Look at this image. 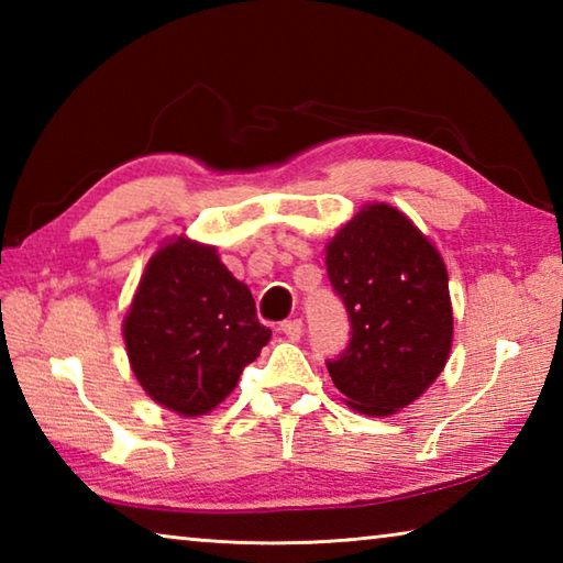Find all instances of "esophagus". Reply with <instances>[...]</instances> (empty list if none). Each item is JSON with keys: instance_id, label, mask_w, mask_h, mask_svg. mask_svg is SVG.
<instances>
[{"instance_id": "obj_1", "label": "esophagus", "mask_w": 563, "mask_h": 563, "mask_svg": "<svg viewBox=\"0 0 563 563\" xmlns=\"http://www.w3.org/2000/svg\"><path fill=\"white\" fill-rule=\"evenodd\" d=\"M280 332H283V335L288 338V340L298 342V340L302 338V320H298V318H295V320H285L283 325H280Z\"/></svg>"}]
</instances>
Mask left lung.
Instances as JSON below:
<instances>
[{
	"label": "left lung",
	"instance_id": "8db88e82",
	"mask_svg": "<svg viewBox=\"0 0 563 563\" xmlns=\"http://www.w3.org/2000/svg\"><path fill=\"white\" fill-rule=\"evenodd\" d=\"M350 318L347 350L328 360L345 402L369 417L412 405L446 365L452 300L444 261L405 213L369 203L325 247Z\"/></svg>",
	"mask_w": 563,
	"mask_h": 563
}]
</instances>
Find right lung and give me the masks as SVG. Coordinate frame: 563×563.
I'll list each match as a JSON object with an SVG mask.
<instances>
[{
    "label": "right lung",
    "mask_w": 563,
    "mask_h": 563,
    "mask_svg": "<svg viewBox=\"0 0 563 563\" xmlns=\"http://www.w3.org/2000/svg\"><path fill=\"white\" fill-rule=\"evenodd\" d=\"M268 340L247 285L233 278L213 245L186 235L161 245L146 263L123 318L139 385L184 417L221 405Z\"/></svg>",
    "instance_id": "obj_1"
}]
</instances>
